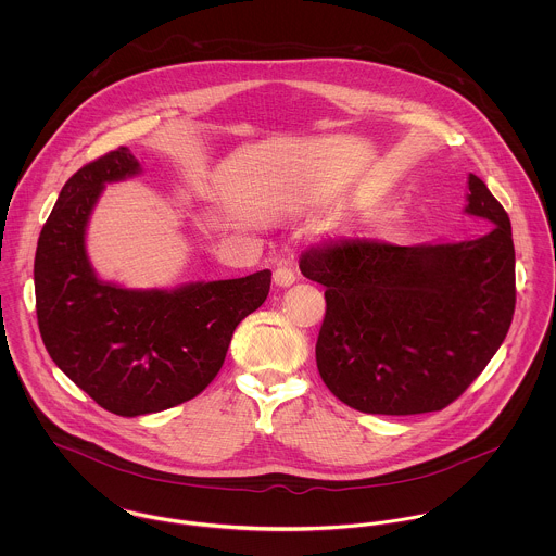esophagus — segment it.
Here are the masks:
<instances>
[{"instance_id": "34e87169", "label": "esophagus", "mask_w": 556, "mask_h": 556, "mask_svg": "<svg viewBox=\"0 0 556 556\" xmlns=\"http://www.w3.org/2000/svg\"><path fill=\"white\" fill-rule=\"evenodd\" d=\"M274 282L278 287H291L295 282V271L289 265H278L274 271Z\"/></svg>"}]
</instances>
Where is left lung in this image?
I'll return each mask as SVG.
<instances>
[{
    "instance_id": "obj_1",
    "label": "left lung",
    "mask_w": 556,
    "mask_h": 556,
    "mask_svg": "<svg viewBox=\"0 0 556 556\" xmlns=\"http://www.w3.org/2000/svg\"><path fill=\"white\" fill-rule=\"evenodd\" d=\"M467 212L494 229L458 243L331 239L302 252V274L325 287L318 375L344 404L370 415L441 410L498 351L516 308L511 223L473 173Z\"/></svg>"
}]
</instances>
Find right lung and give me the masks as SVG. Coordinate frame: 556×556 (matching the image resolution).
Returning <instances> with one entry per match:
<instances>
[{
  "label": "right lung",
  "mask_w": 556,
  "mask_h": 556,
  "mask_svg": "<svg viewBox=\"0 0 556 556\" xmlns=\"http://www.w3.org/2000/svg\"><path fill=\"white\" fill-rule=\"evenodd\" d=\"M139 170L128 148L87 162L64 184L34 261L36 315L60 370L102 408L137 417L199 396L220 372L233 331L269 293L271 271L128 291L100 282L85 254L104 186Z\"/></svg>",
  "instance_id": "right-lung-1"
}]
</instances>
